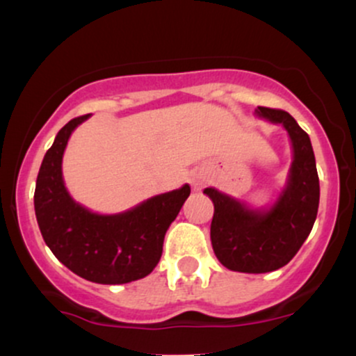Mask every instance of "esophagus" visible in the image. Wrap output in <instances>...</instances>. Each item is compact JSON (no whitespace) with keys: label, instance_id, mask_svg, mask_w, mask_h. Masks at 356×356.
Masks as SVG:
<instances>
[{"label":"esophagus","instance_id":"1","mask_svg":"<svg viewBox=\"0 0 356 356\" xmlns=\"http://www.w3.org/2000/svg\"><path fill=\"white\" fill-rule=\"evenodd\" d=\"M195 186H201V184H199V182H197V184H195Z\"/></svg>","mask_w":356,"mask_h":356}]
</instances>
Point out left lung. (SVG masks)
Segmentation results:
<instances>
[{
	"mask_svg": "<svg viewBox=\"0 0 356 356\" xmlns=\"http://www.w3.org/2000/svg\"><path fill=\"white\" fill-rule=\"evenodd\" d=\"M257 117L288 130L293 164L288 184L269 211H252L207 187L214 202L211 241L222 266L239 273H269L286 266L313 229L320 204V179L312 140L288 112L257 107Z\"/></svg>",
	"mask_w": 356,
	"mask_h": 356,
	"instance_id": "obj_1",
	"label": "left lung"
}]
</instances>
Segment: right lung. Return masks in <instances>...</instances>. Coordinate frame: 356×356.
I'll return each mask as SVG.
<instances>
[{
  "instance_id": "1",
  "label": "right lung",
  "mask_w": 356,
  "mask_h": 356,
  "mask_svg": "<svg viewBox=\"0 0 356 356\" xmlns=\"http://www.w3.org/2000/svg\"><path fill=\"white\" fill-rule=\"evenodd\" d=\"M88 117L68 122L44 154L36 177V220L47 246L75 275L100 284L130 283L157 266L165 232L191 187L186 184L120 214L102 216L85 209L65 189L61 159L72 132Z\"/></svg>"
}]
</instances>
